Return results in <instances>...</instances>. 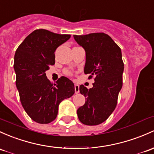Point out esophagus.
<instances>
[{
    "mask_svg": "<svg viewBox=\"0 0 154 154\" xmlns=\"http://www.w3.org/2000/svg\"><path fill=\"white\" fill-rule=\"evenodd\" d=\"M74 90H75V93L78 94L80 92V86H79L77 84H75L74 85Z\"/></svg>",
    "mask_w": 154,
    "mask_h": 154,
    "instance_id": "obj_1",
    "label": "esophagus"
}]
</instances>
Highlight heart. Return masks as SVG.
Returning a JSON list of instances; mask_svg holds the SVG:
<instances>
[{"instance_id":"obj_1","label":"heart","mask_w":154,"mask_h":154,"mask_svg":"<svg viewBox=\"0 0 154 154\" xmlns=\"http://www.w3.org/2000/svg\"><path fill=\"white\" fill-rule=\"evenodd\" d=\"M66 74H70V72H68V71H66Z\"/></svg>"}]
</instances>
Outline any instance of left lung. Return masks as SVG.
Listing matches in <instances>:
<instances>
[{
	"label": "left lung",
	"instance_id": "1",
	"mask_svg": "<svg viewBox=\"0 0 154 154\" xmlns=\"http://www.w3.org/2000/svg\"><path fill=\"white\" fill-rule=\"evenodd\" d=\"M74 38L85 51L84 73L90 74L88 78L95 76L91 88L80 86L85 103L77 109V116L82 123L97 125L105 122L116 106L122 86V51L105 33L74 35Z\"/></svg>",
	"mask_w": 154,
	"mask_h": 154
}]
</instances>
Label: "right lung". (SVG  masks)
<instances>
[{
    "mask_svg": "<svg viewBox=\"0 0 154 154\" xmlns=\"http://www.w3.org/2000/svg\"><path fill=\"white\" fill-rule=\"evenodd\" d=\"M70 38V35L37 29L15 51L14 69L20 102L27 114L38 123L54 120L60 103L75 91L74 83L67 77H61L53 85L46 74L55 63L56 49Z\"/></svg>",
    "mask_w": 154,
    "mask_h": 154,
    "instance_id": "1",
    "label": "right lung"
}]
</instances>
